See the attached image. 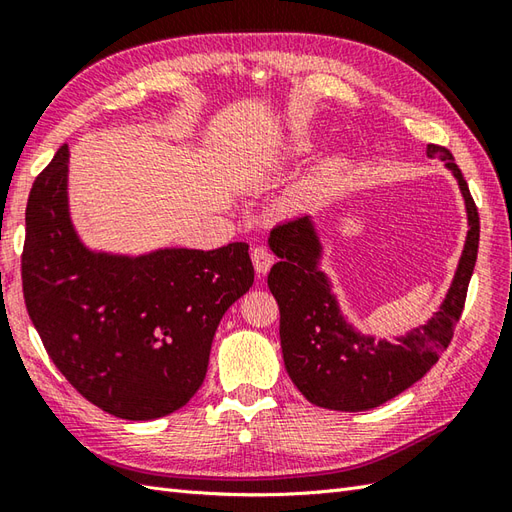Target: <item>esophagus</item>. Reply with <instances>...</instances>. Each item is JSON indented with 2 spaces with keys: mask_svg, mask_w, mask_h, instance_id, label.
Returning <instances> with one entry per match:
<instances>
[{
  "mask_svg": "<svg viewBox=\"0 0 512 512\" xmlns=\"http://www.w3.org/2000/svg\"><path fill=\"white\" fill-rule=\"evenodd\" d=\"M250 259H253V266L257 270V275H266L270 266H273V255H270V250L264 248V246L250 248Z\"/></svg>",
  "mask_w": 512,
  "mask_h": 512,
  "instance_id": "esophagus-1",
  "label": "esophagus"
}]
</instances>
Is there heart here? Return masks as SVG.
<instances>
[{"label": "heart", "mask_w": 512, "mask_h": 512, "mask_svg": "<svg viewBox=\"0 0 512 512\" xmlns=\"http://www.w3.org/2000/svg\"><path fill=\"white\" fill-rule=\"evenodd\" d=\"M319 145V136L317 134H310V132H295L290 134V138L281 147V154L288 156V158H295V156H306L310 151L317 149ZM347 165V156L341 154V151H336V154L325 158L321 165L314 169V173L310 176V180L306 182V187H314V184H319L323 180H330L334 178L336 173H339L343 167Z\"/></svg>", "instance_id": "heart-1"}]
</instances>
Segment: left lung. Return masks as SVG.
<instances>
[{"label": "left lung", "mask_w": 512, "mask_h": 512, "mask_svg": "<svg viewBox=\"0 0 512 512\" xmlns=\"http://www.w3.org/2000/svg\"><path fill=\"white\" fill-rule=\"evenodd\" d=\"M458 182L464 200V248L451 286L438 310L422 325L394 341L365 334L347 319L332 277L323 270L325 246L312 215L273 228L268 246L279 257L270 268L268 288L279 303V339L284 365L312 405L334 411H365L409 389L438 363L458 323L480 244V217L449 149L429 145Z\"/></svg>", "instance_id": "obj_1"}]
</instances>
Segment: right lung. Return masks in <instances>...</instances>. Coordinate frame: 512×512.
Masks as SVG:
<instances>
[{"label":"right lung","instance_id":"right-lung-1","mask_svg":"<svg viewBox=\"0 0 512 512\" xmlns=\"http://www.w3.org/2000/svg\"><path fill=\"white\" fill-rule=\"evenodd\" d=\"M68 145L32 184L21 279L52 363L92 405L154 420L187 405L224 312L253 286L248 244L140 255L83 242L70 213Z\"/></svg>","mask_w":512,"mask_h":512}]
</instances>
